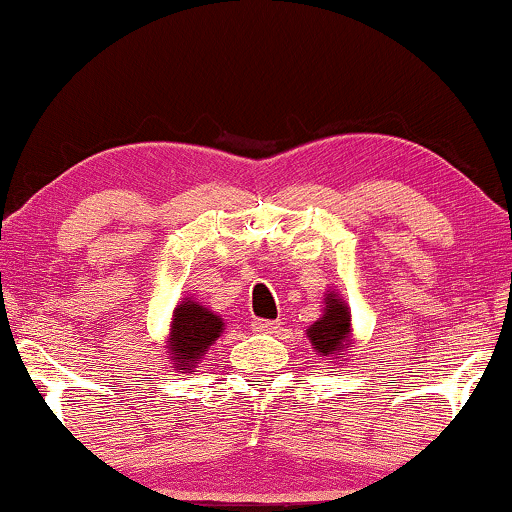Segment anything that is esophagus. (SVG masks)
Instances as JSON below:
<instances>
[{
    "label": "esophagus",
    "mask_w": 512,
    "mask_h": 512,
    "mask_svg": "<svg viewBox=\"0 0 512 512\" xmlns=\"http://www.w3.org/2000/svg\"><path fill=\"white\" fill-rule=\"evenodd\" d=\"M282 326V321H270V319H254L251 321V331L256 333H272Z\"/></svg>",
    "instance_id": "esophagus-1"
}]
</instances>
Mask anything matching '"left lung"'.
I'll list each match as a JSON object with an SVG mask.
<instances>
[{"mask_svg": "<svg viewBox=\"0 0 512 512\" xmlns=\"http://www.w3.org/2000/svg\"><path fill=\"white\" fill-rule=\"evenodd\" d=\"M349 326H352V319H349V312L345 303L338 293H328L326 296V307L324 317L307 328V338L312 340L314 349L321 356H335L340 349H345V342L349 338Z\"/></svg>", "mask_w": 512, "mask_h": 512, "instance_id": "left-lung-1", "label": "left lung"}]
</instances>
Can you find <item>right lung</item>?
Returning <instances> with one entry per match:
<instances>
[{"mask_svg":"<svg viewBox=\"0 0 512 512\" xmlns=\"http://www.w3.org/2000/svg\"><path fill=\"white\" fill-rule=\"evenodd\" d=\"M223 331V321L193 300H184L177 310H174L172 333H170V352L172 361H177L179 373L181 370H193V363H198L209 345L219 338Z\"/></svg>","mask_w":512,"mask_h":512,"instance_id":"obj_1","label":"right lung"}]
</instances>
